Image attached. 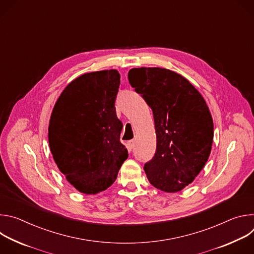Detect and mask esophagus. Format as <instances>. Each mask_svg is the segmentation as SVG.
Returning <instances> with one entry per match:
<instances>
[{
    "label": "esophagus",
    "mask_w": 254,
    "mask_h": 254,
    "mask_svg": "<svg viewBox=\"0 0 254 254\" xmlns=\"http://www.w3.org/2000/svg\"><path fill=\"white\" fill-rule=\"evenodd\" d=\"M133 147H134V140H128L127 141V148L129 149V150H132L133 149Z\"/></svg>",
    "instance_id": "esophagus-1"
}]
</instances>
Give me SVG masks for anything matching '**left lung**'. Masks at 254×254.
Segmentation results:
<instances>
[{"label": "left lung", "mask_w": 254, "mask_h": 254, "mask_svg": "<svg viewBox=\"0 0 254 254\" xmlns=\"http://www.w3.org/2000/svg\"><path fill=\"white\" fill-rule=\"evenodd\" d=\"M128 80L154 115L157 149L143 167L149 182L167 193L183 190L211 153L214 127L206 101L188 79L166 68H132Z\"/></svg>", "instance_id": "obj_1"}]
</instances>
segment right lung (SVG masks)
I'll return each instance as SVG.
<instances>
[{"mask_svg": "<svg viewBox=\"0 0 254 254\" xmlns=\"http://www.w3.org/2000/svg\"><path fill=\"white\" fill-rule=\"evenodd\" d=\"M120 84L116 69L84 73L64 88L51 114L53 159L68 182L87 195L111 187L128 157L115 107Z\"/></svg>", "mask_w": 254, "mask_h": 254, "instance_id": "right-lung-1", "label": "right lung"}]
</instances>
